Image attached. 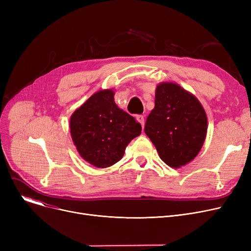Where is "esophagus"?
I'll return each mask as SVG.
<instances>
[{
    "label": "esophagus",
    "instance_id": "esophagus-1",
    "mask_svg": "<svg viewBox=\"0 0 251 251\" xmlns=\"http://www.w3.org/2000/svg\"><path fill=\"white\" fill-rule=\"evenodd\" d=\"M136 120L141 124V126L143 127V125H144V117L142 116V115H137L136 116Z\"/></svg>",
    "mask_w": 251,
    "mask_h": 251
}]
</instances>
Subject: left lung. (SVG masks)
Segmentation results:
<instances>
[{"instance_id":"8db88e82","label":"left lung","mask_w":251,"mask_h":251,"mask_svg":"<svg viewBox=\"0 0 251 251\" xmlns=\"http://www.w3.org/2000/svg\"><path fill=\"white\" fill-rule=\"evenodd\" d=\"M206 129V115L199 100L178 84L157 85L144 132L164 163L180 168L191 162L202 147Z\"/></svg>"}]
</instances>
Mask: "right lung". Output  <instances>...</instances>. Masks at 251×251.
Returning a JSON list of instances; mask_svg holds the SVG:
<instances>
[{
	"label": "right lung",
	"mask_w": 251,
	"mask_h": 251,
	"mask_svg": "<svg viewBox=\"0 0 251 251\" xmlns=\"http://www.w3.org/2000/svg\"><path fill=\"white\" fill-rule=\"evenodd\" d=\"M73 142L83 159L97 168L120 161L128 143L140 135L135 118L119 109L114 91L101 90L91 96L71 116Z\"/></svg>",
	"instance_id": "add662e5"
}]
</instances>
